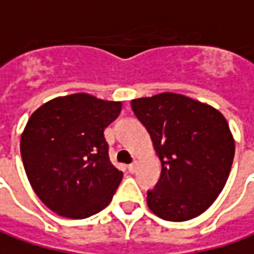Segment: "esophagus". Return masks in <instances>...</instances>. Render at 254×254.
<instances>
[{
    "mask_svg": "<svg viewBox=\"0 0 254 254\" xmlns=\"http://www.w3.org/2000/svg\"><path fill=\"white\" fill-rule=\"evenodd\" d=\"M136 169H138V163H136V162H133V163H130V165L127 166V171H129V173H135Z\"/></svg>",
    "mask_w": 254,
    "mask_h": 254,
    "instance_id": "obj_1",
    "label": "esophagus"
}]
</instances>
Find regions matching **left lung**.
<instances>
[{
  "instance_id": "8db88e82",
  "label": "left lung",
  "mask_w": 254,
  "mask_h": 254,
  "mask_svg": "<svg viewBox=\"0 0 254 254\" xmlns=\"http://www.w3.org/2000/svg\"><path fill=\"white\" fill-rule=\"evenodd\" d=\"M130 106L162 165L159 182L148 190L149 209L169 222L202 215L225 188L235 158V139L225 116L173 92L138 98Z\"/></svg>"
}]
</instances>
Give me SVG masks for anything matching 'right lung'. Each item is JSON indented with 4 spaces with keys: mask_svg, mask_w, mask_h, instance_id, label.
I'll use <instances>...</instances> for the list:
<instances>
[{
    "mask_svg": "<svg viewBox=\"0 0 254 254\" xmlns=\"http://www.w3.org/2000/svg\"><path fill=\"white\" fill-rule=\"evenodd\" d=\"M122 102L89 94L51 99L28 119L21 156L41 202L69 219H85L112 200L124 173L109 160L105 127Z\"/></svg>",
    "mask_w": 254,
    "mask_h": 254,
    "instance_id": "add662e5",
    "label": "right lung"
}]
</instances>
